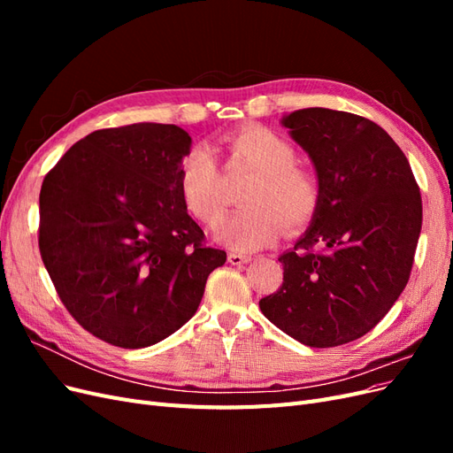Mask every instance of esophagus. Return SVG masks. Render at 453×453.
Returning <instances> with one entry per match:
<instances>
[{
	"mask_svg": "<svg viewBox=\"0 0 453 453\" xmlns=\"http://www.w3.org/2000/svg\"><path fill=\"white\" fill-rule=\"evenodd\" d=\"M251 260L250 255H242V253H228V263L234 265V266H242V265H248Z\"/></svg>",
	"mask_w": 453,
	"mask_h": 453,
	"instance_id": "obj_1",
	"label": "esophagus"
}]
</instances>
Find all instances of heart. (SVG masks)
Returning a JSON list of instances; mask_svg holds the SVG:
<instances>
[{
	"mask_svg": "<svg viewBox=\"0 0 453 453\" xmlns=\"http://www.w3.org/2000/svg\"><path fill=\"white\" fill-rule=\"evenodd\" d=\"M232 162L255 173L243 187V208L219 225V242L238 251H253L287 230L306 225L319 205L321 188L313 172L296 164V149L283 135L263 127H245L225 138ZM180 193L187 210L213 225L225 213V195L217 164L208 149L195 147L180 164Z\"/></svg>",
	"mask_w": 453,
	"mask_h": 453,
	"instance_id": "1",
	"label": "heart"
}]
</instances>
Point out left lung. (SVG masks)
Instances as JSON below:
<instances>
[{
	"instance_id": "8db88e82",
	"label": "left lung",
	"mask_w": 453,
	"mask_h": 453,
	"mask_svg": "<svg viewBox=\"0 0 453 453\" xmlns=\"http://www.w3.org/2000/svg\"><path fill=\"white\" fill-rule=\"evenodd\" d=\"M318 175L311 223L280 257L283 283L260 311L310 348L366 334L401 296L421 232V196L408 158L365 117L325 107L281 119Z\"/></svg>"
}]
</instances>
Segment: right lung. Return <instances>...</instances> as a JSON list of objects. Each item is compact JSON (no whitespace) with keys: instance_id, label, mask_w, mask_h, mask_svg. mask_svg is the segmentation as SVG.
I'll list each match as a JSON object with an SVG mask.
<instances>
[{"instance_id":"right-lung-1","label":"right lung","mask_w":453,"mask_h":453,"mask_svg":"<svg viewBox=\"0 0 453 453\" xmlns=\"http://www.w3.org/2000/svg\"><path fill=\"white\" fill-rule=\"evenodd\" d=\"M190 143L157 122L96 130L41 185V258L67 311L107 344L138 349L173 334L225 265L180 193Z\"/></svg>"}]
</instances>
